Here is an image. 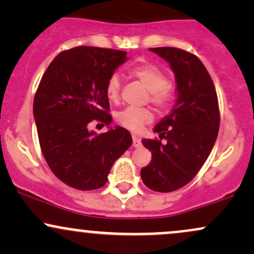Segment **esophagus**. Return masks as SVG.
<instances>
[{"mask_svg": "<svg viewBox=\"0 0 254 254\" xmlns=\"http://www.w3.org/2000/svg\"><path fill=\"white\" fill-rule=\"evenodd\" d=\"M132 145L135 148H138V147H141V145H142L141 139H139L137 136H132Z\"/></svg>", "mask_w": 254, "mask_h": 254, "instance_id": "obj_1", "label": "esophagus"}]
</instances>
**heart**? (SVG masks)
I'll list each match as a JSON object with an SVG mask.
<instances>
[{"label":"heart","instance_id":"heart-1","mask_svg":"<svg viewBox=\"0 0 254 254\" xmlns=\"http://www.w3.org/2000/svg\"><path fill=\"white\" fill-rule=\"evenodd\" d=\"M130 75L136 80H138L148 89L149 101L151 104L160 107V109H165L170 105L172 97H173V92L168 84L165 72L159 66L151 63L139 64V65L133 66L131 69ZM121 88V77L117 74L111 75L106 82L105 90H106L107 98L112 103H117L119 100ZM116 121L125 129L132 131V132H138L144 124L150 123L153 121V115H151L149 109L127 107V109H124L117 113Z\"/></svg>","mask_w":254,"mask_h":254}]
</instances>
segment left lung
Instances as JSON below:
<instances>
[{"label":"left lung","instance_id":"8db88e82","mask_svg":"<svg viewBox=\"0 0 254 254\" xmlns=\"http://www.w3.org/2000/svg\"><path fill=\"white\" fill-rule=\"evenodd\" d=\"M149 50L170 63L178 97L170 115L154 127L160 139H142L151 161L141 178L150 190L172 192L190 183L208 159L218 135L220 110L214 82L199 58L177 48Z\"/></svg>","mask_w":254,"mask_h":254}]
</instances>
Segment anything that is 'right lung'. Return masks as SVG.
Instances as JSON below:
<instances>
[{
    "label": "right lung",
    "mask_w": 254,
    "mask_h": 254,
    "mask_svg": "<svg viewBox=\"0 0 254 254\" xmlns=\"http://www.w3.org/2000/svg\"><path fill=\"white\" fill-rule=\"evenodd\" d=\"M127 61V52L77 46L61 52L44 72L33 116L42 153L61 182L89 191L107 182L111 167L132 143L122 127L98 135L93 121L110 125L106 82Z\"/></svg>",
    "instance_id": "add662e5"
}]
</instances>
